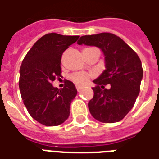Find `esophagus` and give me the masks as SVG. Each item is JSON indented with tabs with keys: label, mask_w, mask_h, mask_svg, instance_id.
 Returning <instances> with one entry per match:
<instances>
[{
	"label": "esophagus",
	"mask_w": 159,
	"mask_h": 159,
	"mask_svg": "<svg viewBox=\"0 0 159 159\" xmlns=\"http://www.w3.org/2000/svg\"><path fill=\"white\" fill-rule=\"evenodd\" d=\"M82 89H83V86H79V85H77L76 86V89H77V91L79 92V91H81L82 90Z\"/></svg>",
	"instance_id": "1"
}]
</instances>
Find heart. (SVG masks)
<instances>
[{"mask_svg":"<svg viewBox=\"0 0 159 159\" xmlns=\"http://www.w3.org/2000/svg\"><path fill=\"white\" fill-rule=\"evenodd\" d=\"M71 80L76 84H85L89 81V75L83 72L74 73L71 75Z\"/></svg>","mask_w":159,"mask_h":159,"instance_id":"heart-1","label":"heart"}]
</instances>
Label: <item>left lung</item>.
I'll list each match as a JSON object with an SVG mask.
<instances>
[{"label": "left lung", "instance_id": "1", "mask_svg": "<svg viewBox=\"0 0 159 159\" xmlns=\"http://www.w3.org/2000/svg\"><path fill=\"white\" fill-rule=\"evenodd\" d=\"M78 45L95 46L105 55L106 70L92 88L93 97L89 102L91 115L100 122H119L133 108L139 95L143 69L139 56L119 36L100 33L80 37ZM110 84V90L105 85Z\"/></svg>", "mask_w": 159, "mask_h": 159}]
</instances>
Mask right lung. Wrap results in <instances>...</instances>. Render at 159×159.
Instances as JSON below:
<instances>
[{
	"label": "right lung",
	"mask_w": 159,
	"mask_h": 159,
	"mask_svg": "<svg viewBox=\"0 0 159 159\" xmlns=\"http://www.w3.org/2000/svg\"><path fill=\"white\" fill-rule=\"evenodd\" d=\"M79 36L49 33L33 45L20 67L19 89L30 115L45 126H57L70 116L72 100L77 93L72 82L66 80L63 89L52 82L61 76V57Z\"/></svg>",
	"instance_id": "1"
}]
</instances>
